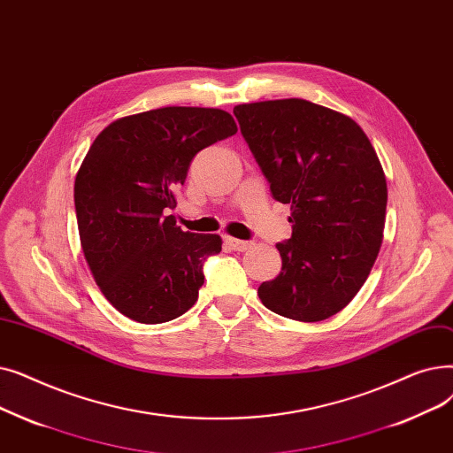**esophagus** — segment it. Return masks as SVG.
Segmentation results:
<instances>
[{
    "label": "esophagus",
    "mask_w": 453,
    "mask_h": 453,
    "mask_svg": "<svg viewBox=\"0 0 453 453\" xmlns=\"http://www.w3.org/2000/svg\"><path fill=\"white\" fill-rule=\"evenodd\" d=\"M225 245L232 250H238V252H243V250H249L252 247L250 242H243V240H235V238H225Z\"/></svg>",
    "instance_id": "34e87169"
}]
</instances>
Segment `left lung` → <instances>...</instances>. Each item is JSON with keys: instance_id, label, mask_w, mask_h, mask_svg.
Returning a JSON list of instances; mask_svg holds the SVG:
<instances>
[{"instance_id": "left-lung-1", "label": "left lung", "mask_w": 453, "mask_h": 453, "mask_svg": "<svg viewBox=\"0 0 453 453\" xmlns=\"http://www.w3.org/2000/svg\"><path fill=\"white\" fill-rule=\"evenodd\" d=\"M234 116L273 197L291 206L293 234L276 245L282 271L257 296L282 317L325 320L357 295L381 247L387 182L376 150L352 118L306 99L238 104Z\"/></svg>"}]
</instances>
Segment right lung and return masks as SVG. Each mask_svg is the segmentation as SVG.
<instances>
[{
	"label": "right lung",
	"instance_id": "add662e5",
	"mask_svg": "<svg viewBox=\"0 0 453 453\" xmlns=\"http://www.w3.org/2000/svg\"><path fill=\"white\" fill-rule=\"evenodd\" d=\"M235 133L225 111L164 106L112 121L90 145L73 189L81 247L125 317L160 325L197 303L203 264L223 242L180 230L165 211L177 206L193 157Z\"/></svg>",
	"mask_w": 453,
	"mask_h": 453
}]
</instances>
